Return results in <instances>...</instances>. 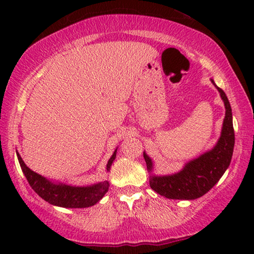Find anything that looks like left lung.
<instances>
[{
	"label": "left lung",
	"mask_w": 254,
	"mask_h": 254,
	"mask_svg": "<svg viewBox=\"0 0 254 254\" xmlns=\"http://www.w3.org/2000/svg\"><path fill=\"white\" fill-rule=\"evenodd\" d=\"M214 83V81H211ZM224 102L225 118L221 137L210 151L187 163L182 171L171 176L150 177V187L168 199L194 200L202 196L221 179L230 165L235 145V130L232 125L231 106L223 90L216 86ZM147 169L152 170L151 159L143 152Z\"/></svg>",
	"instance_id": "left-lung-1"
}]
</instances>
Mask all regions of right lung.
Listing matches in <instances>:
<instances>
[{
	"mask_svg": "<svg viewBox=\"0 0 254 254\" xmlns=\"http://www.w3.org/2000/svg\"><path fill=\"white\" fill-rule=\"evenodd\" d=\"M117 156V150L114 151L112 157L107 163V171H109L112 162ZM20 168L29 182L30 186L40 197L45 201L50 202L54 206H60L65 208H85L96 204L109 190V183L104 182L97 185L88 187H75L69 185H55V184L48 182L44 177L33 172L25 165V163L17 154Z\"/></svg>",
	"mask_w": 254,
	"mask_h": 254,
	"instance_id": "obj_1",
	"label": "right lung"
}]
</instances>
